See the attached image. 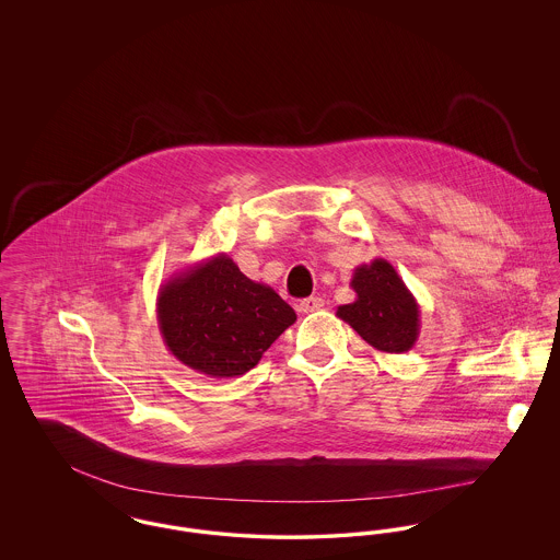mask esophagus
Segmentation results:
<instances>
[{
	"label": "esophagus",
	"mask_w": 560,
	"mask_h": 560,
	"mask_svg": "<svg viewBox=\"0 0 560 560\" xmlns=\"http://www.w3.org/2000/svg\"><path fill=\"white\" fill-rule=\"evenodd\" d=\"M323 298L319 295H311V298H304V300H300V304H298V311L300 313H315V311H320L323 308Z\"/></svg>",
	"instance_id": "esophagus-1"
}]
</instances>
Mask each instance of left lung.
Instances as JSON below:
<instances>
[{
  "instance_id": "1",
  "label": "left lung",
  "mask_w": 560,
  "mask_h": 560,
  "mask_svg": "<svg viewBox=\"0 0 560 560\" xmlns=\"http://www.w3.org/2000/svg\"><path fill=\"white\" fill-rule=\"evenodd\" d=\"M350 288L357 300L338 306L340 319L375 350L400 354L413 348L420 336V304L388 260L375 258L354 268Z\"/></svg>"
}]
</instances>
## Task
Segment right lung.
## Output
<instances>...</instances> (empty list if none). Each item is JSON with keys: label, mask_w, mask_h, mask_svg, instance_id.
<instances>
[{"label": "right lung", "mask_w": 560, "mask_h": 560, "mask_svg": "<svg viewBox=\"0 0 560 560\" xmlns=\"http://www.w3.org/2000/svg\"><path fill=\"white\" fill-rule=\"evenodd\" d=\"M293 320L292 306L272 288L247 279L226 254L174 275L158 295L165 347L208 377L249 372Z\"/></svg>", "instance_id": "1"}]
</instances>
